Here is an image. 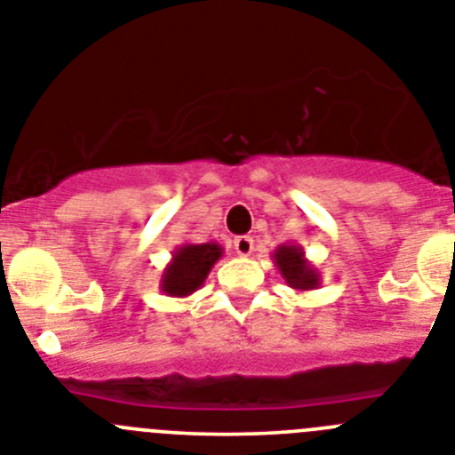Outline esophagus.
Here are the masks:
<instances>
[{
    "label": "esophagus",
    "mask_w": 455,
    "mask_h": 455,
    "mask_svg": "<svg viewBox=\"0 0 455 455\" xmlns=\"http://www.w3.org/2000/svg\"><path fill=\"white\" fill-rule=\"evenodd\" d=\"M252 248H255V243H252V239L251 236H236L235 239V251H236V255H241V257H248V255H252Z\"/></svg>",
    "instance_id": "34e87169"
}]
</instances>
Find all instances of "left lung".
<instances>
[{"mask_svg": "<svg viewBox=\"0 0 455 455\" xmlns=\"http://www.w3.org/2000/svg\"><path fill=\"white\" fill-rule=\"evenodd\" d=\"M273 264L284 277V283L296 291H309L321 284V273L305 257V251L300 246H289V243L277 246L273 252Z\"/></svg>", "mask_w": 455, "mask_h": 455, "instance_id": "left-lung-1", "label": "left lung"}]
</instances>
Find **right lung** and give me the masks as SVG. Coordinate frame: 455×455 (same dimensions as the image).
<instances>
[{
	"mask_svg": "<svg viewBox=\"0 0 455 455\" xmlns=\"http://www.w3.org/2000/svg\"><path fill=\"white\" fill-rule=\"evenodd\" d=\"M223 257V246L216 241L209 243H182L172 251L171 262L166 264L159 280V289L172 299H187L198 291L207 280L209 271Z\"/></svg>",
	"mask_w": 455,
	"mask_h": 455,
	"instance_id": "right-lung-1",
	"label": "right lung"
}]
</instances>
